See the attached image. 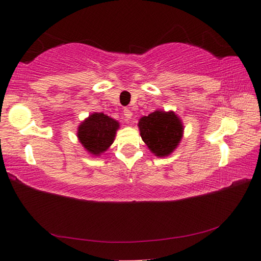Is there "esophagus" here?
Masks as SVG:
<instances>
[{
    "mask_svg": "<svg viewBox=\"0 0 261 261\" xmlns=\"http://www.w3.org/2000/svg\"><path fill=\"white\" fill-rule=\"evenodd\" d=\"M123 115H124V118H125V121L129 122V120L131 119V116H132V112H131L129 109H124L123 110Z\"/></svg>",
    "mask_w": 261,
    "mask_h": 261,
    "instance_id": "obj_1",
    "label": "esophagus"
}]
</instances>
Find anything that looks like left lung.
I'll list each match as a JSON object with an SVG mask.
<instances>
[{
	"label": "left lung",
	"mask_w": 261,
	"mask_h": 261,
	"mask_svg": "<svg viewBox=\"0 0 261 261\" xmlns=\"http://www.w3.org/2000/svg\"><path fill=\"white\" fill-rule=\"evenodd\" d=\"M138 126L143 142L157 157H167L173 152L184 132L180 119L173 111H154L148 116H142Z\"/></svg>",
	"instance_id": "8db88e82"
}]
</instances>
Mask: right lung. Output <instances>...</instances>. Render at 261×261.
<instances>
[{"label":"right lung","instance_id":"obj_1","mask_svg":"<svg viewBox=\"0 0 261 261\" xmlns=\"http://www.w3.org/2000/svg\"><path fill=\"white\" fill-rule=\"evenodd\" d=\"M119 126L118 121L104 113H93L80 124L77 137L88 152L99 156L113 143Z\"/></svg>","mask_w":261,"mask_h":261}]
</instances>
